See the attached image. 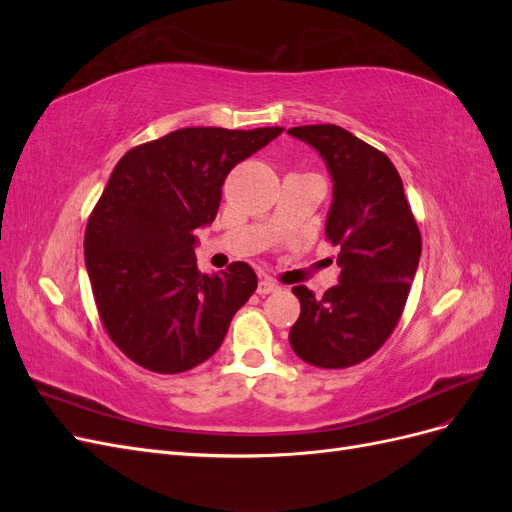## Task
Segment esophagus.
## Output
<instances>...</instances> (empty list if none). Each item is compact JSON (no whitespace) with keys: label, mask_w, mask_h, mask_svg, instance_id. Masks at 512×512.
<instances>
[{"label":"esophagus","mask_w":512,"mask_h":512,"mask_svg":"<svg viewBox=\"0 0 512 512\" xmlns=\"http://www.w3.org/2000/svg\"><path fill=\"white\" fill-rule=\"evenodd\" d=\"M277 290H280V286H277L271 277H262V280L258 282V294H271Z\"/></svg>","instance_id":"esophagus-1"}]
</instances>
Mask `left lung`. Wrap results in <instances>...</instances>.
<instances>
[{"instance_id":"8db88e82","label":"left lung","mask_w":512,"mask_h":512,"mask_svg":"<svg viewBox=\"0 0 512 512\" xmlns=\"http://www.w3.org/2000/svg\"><path fill=\"white\" fill-rule=\"evenodd\" d=\"M288 134L327 164L333 203L324 232L342 267L339 284L320 299L307 286L292 288L301 316L288 339L305 363L342 369L365 361L393 333L421 260V232L397 168L382 151L331 123Z\"/></svg>"}]
</instances>
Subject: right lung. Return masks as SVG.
Here are the masks:
<instances>
[{"instance_id":"add662e5","label":"right lung","mask_w":512,"mask_h":512,"mask_svg":"<svg viewBox=\"0 0 512 512\" xmlns=\"http://www.w3.org/2000/svg\"><path fill=\"white\" fill-rule=\"evenodd\" d=\"M284 128H183L113 168L85 230V267L104 327L158 374L188 371L224 342L258 277L247 262L200 273L196 230L211 226L230 168Z\"/></svg>"}]
</instances>
